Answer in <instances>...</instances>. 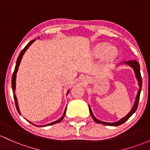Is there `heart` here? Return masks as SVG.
<instances>
[{
	"instance_id": "1",
	"label": "heart",
	"mask_w": 150,
	"mask_h": 150,
	"mask_svg": "<svg viewBox=\"0 0 150 150\" xmlns=\"http://www.w3.org/2000/svg\"><path fill=\"white\" fill-rule=\"evenodd\" d=\"M93 55L96 58L104 56V59L108 62L114 61L118 55V50L116 47L109 46L107 43H99L93 49Z\"/></svg>"
}]
</instances>
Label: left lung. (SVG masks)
Returning a JSON list of instances; mask_svg holds the SVG:
<instances>
[{"label": "left lung", "mask_w": 150, "mask_h": 150, "mask_svg": "<svg viewBox=\"0 0 150 150\" xmlns=\"http://www.w3.org/2000/svg\"><path fill=\"white\" fill-rule=\"evenodd\" d=\"M122 64H125V65L129 66V67H131L132 69L134 70V72L135 74V77H136L137 80L138 81V86H139V89H138L137 94L136 98H135V101L134 103V105L132 109L130 110V112H129L128 114L125 116V117L122 118L121 120H120L117 122H103V121H101L98 119H96V117H94V114H93L92 110L90 108L89 105H88V109H89V112L90 114H91V117L93 118L95 122L98 124H101V125H107V126H119V125H122L123 123H125L127 120H129L130 117H131L132 114L136 112L137 109L138 107V103H139V96H140V93H141L142 91V76H141V74H140V67H139V64L138 63L137 61L135 60H129L127 61V62H124Z\"/></svg>", "instance_id": "1"}]
</instances>
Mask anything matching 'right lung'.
<instances>
[{
	"mask_svg": "<svg viewBox=\"0 0 150 150\" xmlns=\"http://www.w3.org/2000/svg\"><path fill=\"white\" fill-rule=\"evenodd\" d=\"M36 39H34V40H32V41H30V42L28 43V44H27L26 46H25V48H24V49H23V50H22L21 51L20 54H19L18 57V59H17V61H16V67H15V69H14L13 74V76H12V82H11V84H12L13 94V98H14V101H15L16 107V109H17V111H18V112L19 114H21V112H20V110H19V107H18V104L17 97H16V94H15V90H16V74H17V72H18V67H19V65H20V64H21V59H22V58H23V56L24 55V54H25V51H27V49H28V48H29V46H30V45H31L32 43H33V42H34V41H36ZM69 91V90L68 91H67V95L68 94ZM67 107H66V108H65V110H64V114H63L62 117H61L60 119H59V120H56V121H54V122H51V123H49V124H47V125H43V126H41V127H46V126H50V125H54V124H56V123H59V122H60L61 121H62V120H63V119H64V116H65L66 112H67ZM27 121H28V122H30V124H32V125H35V126H36V127H40L39 125H34V124H33V123H32V122H30V121H28V120H27Z\"/></svg>",
	"mask_w": 150,
	"mask_h": 150,
	"instance_id": "obj_1",
	"label": "right lung"
}]
</instances>
